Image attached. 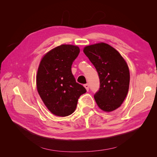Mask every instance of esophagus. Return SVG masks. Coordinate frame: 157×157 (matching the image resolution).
<instances>
[{
    "label": "esophagus",
    "mask_w": 157,
    "mask_h": 157,
    "mask_svg": "<svg viewBox=\"0 0 157 157\" xmlns=\"http://www.w3.org/2000/svg\"><path fill=\"white\" fill-rule=\"evenodd\" d=\"M84 86L85 87V88L86 89L87 91H88V90H89V84H84Z\"/></svg>",
    "instance_id": "obj_1"
}]
</instances>
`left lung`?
Returning a JSON list of instances; mask_svg holds the SVG:
<instances>
[{"label": "left lung", "instance_id": "obj_1", "mask_svg": "<svg viewBox=\"0 0 157 157\" xmlns=\"http://www.w3.org/2000/svg\"><path fill=\"white\" fill-rule=\"evenodd\" d=\"M85 54L96 69L100 86L94 99L101 110L110 112L119 107L125 99L130 84V72L124 58L107 44L86 46Z\"/></svg>", "mask_w": 157, "mask_h": 157}]
</instances>
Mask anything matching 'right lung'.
I'll return each instance as SVG.
<instances>
[{
	"label": "right lung",
	"instance_id": "1",
	"mask_svg": "<svg viewBox=\"0 0 157 157\" xmlns=\"http://www.w3.org/2000/svg\"><path fill=\"white\" fill-rule=\"evenodd\" d=\"M79 53L78 46L63 44L48 52L40 63L36 75L38 92L55 115H71L80 96L86 92L71 72V65Z\"/></svg>",
	"mask_w": 157,
	"mask_h": 157
}]
</instances>
